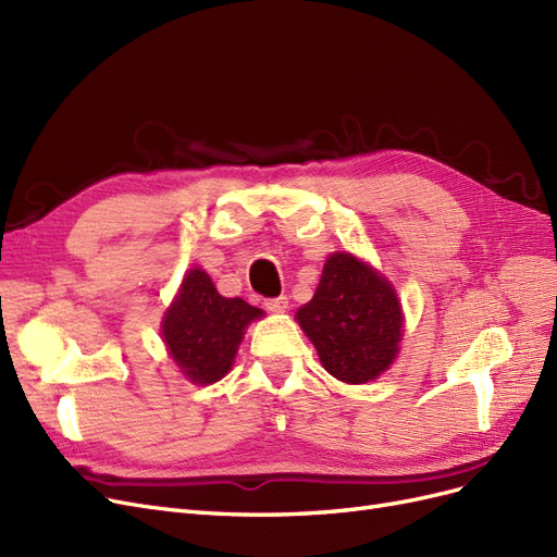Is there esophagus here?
I'll return each mask as SVG.
<instances>
[{
	"mask_svg": "<svg viewBox=\"0 0 557 557\" xmlns=\"http://www.w3.org/2000/svg\"><path fill=\"white\" fill-rule=\"evenodd\" d=\"M264 307H267L269 311H274V313H283L285 309H288V297L281 295V297L264 299Z\"/></svg>",
	"mask_w": 557,
	"mask_h": 557,
	"instance_id": "esophagus-1",
	"label": "esophagus"
}]
</instances>
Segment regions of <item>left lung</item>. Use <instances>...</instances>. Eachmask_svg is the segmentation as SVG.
<instances>
[{
  "mask_svg": "<svg viewBox=\"0 0 557 557\" xmlns=\"http://www.w3.org/2000/svg\"><path fill=\"white\" fill-rule=\"evenodd\" d=\"M297 323L320 362L344 383H367L385 372L401 342V311L393 285L350 252H334Z\"/></svg>",
  "mask_w": 557,
  "mask_h": 557,
  "instance_id": "1",
  "label": "left lung"
}]
</instances>
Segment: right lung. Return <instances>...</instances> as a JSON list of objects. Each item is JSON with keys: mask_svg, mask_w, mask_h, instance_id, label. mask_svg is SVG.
Instances as JSON below:
<instances>
[{"mask_svg": "<svg viewBox=\"0 0 557 557\" xmlns=\"http://www.w3.org/2000/svg\"><path fill=\"white\" fill-rule=\"evenodd\" d=\"M260 315V309L239 297L218 295L207 272L190 269L164 315V344L193 383H213L230 372L244 327Z\"/></svg>", "mask_w": 557, "mask_h": 557, "instance_id": "right-lung-1", "label": "right lung"}]
</instances>
